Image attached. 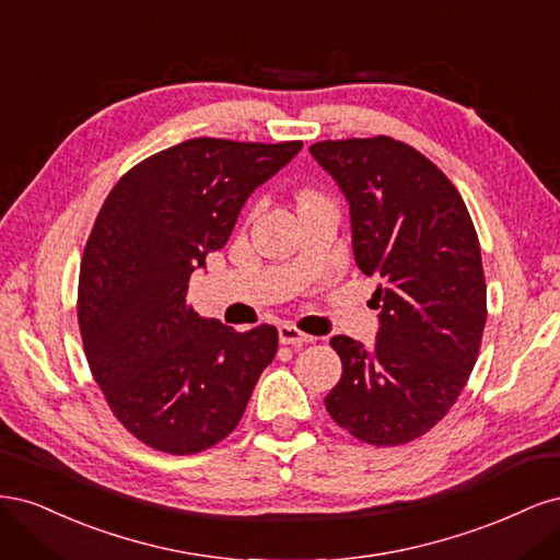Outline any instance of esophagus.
Returning <instances> with one entry per match:
<instances>
[{
    "instance_id": "1",
    "label": "esophagus",
    "mask_w": 560,
    "mask_h": 560,
    "mask_svg": "<svg viewBox=\"0 0 560 560\" xmlns=\"http://www.w3.org/2000/svg\"><path fill=\"white\" fill-rule=\"evenodd\" d=\"M278 334H280V343H284V346H303V343H313L315 341V336L303 334L294 325H280Z\"/></svg>"
}]
</instances>
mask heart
I'll use <instances>...</instances> for the list:
<instances>
[{"mask_svg": "<svg viewBox=\"0 0 560 560\" xmlns=\"http://www.w3.org/2000/svg\"><path fill=\"white\" fill-rule=\"evenodd\" d=\"M308 198H315V194H306V196H303L301 200H308Z\"/></svg>", "mask_w": 560, "mask_h": 560, "instance_id": "b5f03b06", "label": "heart"}]
</instances>
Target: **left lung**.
<instances>
[{
  "mask_svg": "<svg viewBox=\"0 0 560 560\" xmlns=\"http://www.w3.org/2000/svg\"><path fill=\"white\" fill-rule=\"evenodd\" d=\"M350 206L352 252L378 278L376 346L334 336L343 374L329 416L360 442L399 446L442 420L479 358L486 327L481 247L463 196L418 149L352 138L311 147Z\"/></svg>",
  "mask_w": 560,
  "mask_h": 560,
  "instance_id": "1",
  "label": "left lung"
}]
</instances>
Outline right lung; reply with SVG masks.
I'll use <instances>...</instances> for the list:
<instances>
[{
  "mask_svg": "<svg viewBox=\"0 0 560 560\" xmlns=\"http://www.w3.org/2000/svg\"><path fill=\"white\" fill-rule=\"evenodd\" d=\"M301 147L186 140L130 167L100 208L81 259L79 329L112 413L142 444L191 455L222 442L273 362L276 327L235 331L200 317L186 292L249 194Z\"/></svg>",
  "mask_w": 560,
  "mask_h": 560,
  "instance_id": "add662e5",
  "label": "right lung"
}]
</instances>
